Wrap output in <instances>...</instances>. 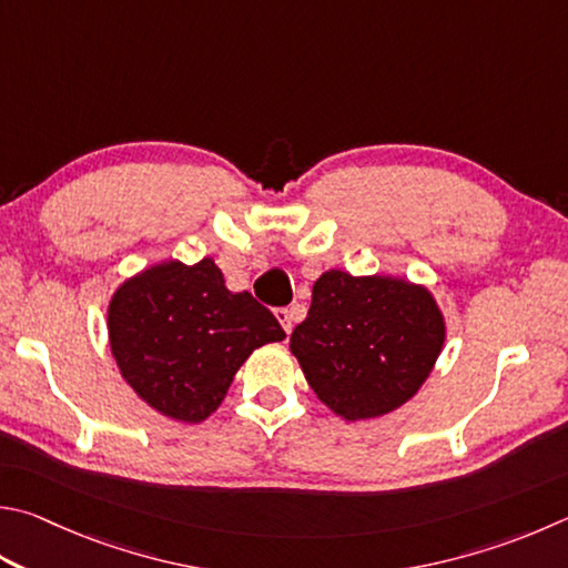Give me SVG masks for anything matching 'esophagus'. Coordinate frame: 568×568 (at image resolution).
I'll use <instances>...</instances> for the list:
<instances>
[{"label":"esophagus","mask_w":568,"mask_h":568,"mask_svg":"<svg viewBox=\"0 0 568 568\" xmlns=\"http://www.w3.org/2000/svg\"><path fill=\"white\" fill-rule=\"evenodd\" d=\"M275 317H277V323L283 325V329L287 335L293 333V325H295V313H293V307H277L275 311Z\"/></svg>","instance_id":"34e87169"}]
</instances>
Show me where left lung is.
<instances>
[{"label":"left lung","instance_id":"8db88e82","mask_svg":"<svg viewBox=\"0 0 568 568\" xmlns=\"http://www.w3.org/2000/svg\"><path fill=\"white\" fill-rule=\"evenodd\" d=\"M427 285L397 275L325 271L291 353L317 399L347 422L385 417L417 395L445 347Z\"/></svg>","mask_w":568,"mask_h":568}]
</instances>
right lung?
Returning <instances> with one entry per match:
<instances>
[{"mask_svg":"<svg viewBox=\"0 0 568 568\" xmlns=\"http://www.w3.org/2000/svg\"><path fill=\"white\" fill-rule=\"evenodd\" d=\"M106 329L123 383L159 415L185 425L221 407L253 349L285 339L248 291L225 287L213 257L163 261L126 277L109 301Z\"/></svg>","mask_w":568,"mask_h":568,"instance_id":"obj_1","label":"right lung"}]
</instances>
